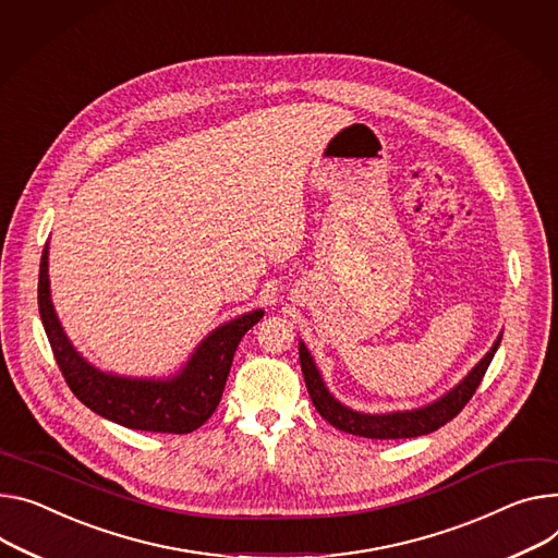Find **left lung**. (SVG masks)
<instances>
[{"instance_id": "obj_1", "label": "left lung", "mask_w": 558, "mask_h": 558, "mask_svg": "<svg viewBox=\"0 0 558 558\" xmlns=\"http://www.w3.org/2000/svg\"><path fill=\"white\" fill-rule=\"evenodd\" d=\"M502 332L496 337L494 347L487 351V355L471 368L451 391L440 396L438 400L428 402L420 409L411 411H391V413H362L347 404H341L326 387V381L308 353L304 341H299V362H302V373L306 379V387L311 393V400L319 415L330 422L339 432H347L353 436L371 438V440H398V438H417L436 432V428L445 426L449 420H453L464 404L471 400L481 387L485 377V371L489 368L498 347H500Z\"/></svg>"}]
</instances>
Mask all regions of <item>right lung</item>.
Segmentation results:
<instances>
[{
  "mask_svg": "<svg viewBox=\"0 0 558 558\" xmlns=\"http://www.w3.org/2000/svg\"><path fill=\"white\" fill-rule=\"evenodd\" d=\"M37 306L73 396L116 424L154 434H190L207 422L221 402L241 337L264 317L256 308L214 328L174 375L130 377L100 371L73 349L51 302L49 243L39 262Z\"/></svg>",
  "mask_w": 558,
  "mask_h": 558,
  "instance_id": "right-lung-1",
  "label": "right lung"
}]
</instances>
